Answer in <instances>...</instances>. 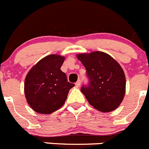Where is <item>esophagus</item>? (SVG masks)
Segmentation results:
<instances>
[{
  "label": "esophagus",
  "instance_id": "esophagus-1",
  "mask_svg": "<svg viewBox=\"0 0 149 149\" xmlns=\"http://www.w3.org/2000/svg\"><path fill=\"white\" fill-rule=\"evenodd\" d=\"M80 84H81V81H80V79H78V80L76 82V83H75V85H76V86L79 87V85H80Z\"/></svg>",
  "mask_w": 149,
  "mask_h": 149
}]
</instances>
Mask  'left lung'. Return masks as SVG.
Listing matches in <instances>:
<instances>
[{
  "instance_id": "left-lung-1",
  "label": "left lung",
  "mask_w": 149,
  "mask_h": 149,
  "mask_svg": "<svg viewBox=\"0 0 149 149\" xmlns=\"http://www.w3.org/2000/svg\"><path fill=\"white\" fill-rule=\"evenodd\" d=\"M77 58L86 70L87 85L81 91L91 105L103 112L117 109L125 93V76L120 64L101 51L79 54Z\"/></svg>"
}]
</instances>
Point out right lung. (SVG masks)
Returning <instances> with one entry per match:
<instances>
[{"label": "right lung", "mask_w": 149, "mask_h": 149, "mask_svg": "<svg viewBox=\"0 0 149 149\" xmlns=\"http://www.w3.org/2000/svg\"><path fill=\"white\" fill-rule=\"evenodd\" d=\"M64 57L49 55L38 61L25 78L24 93L31 108L48 114L61 107L74 84L67 81L60 69Z\"/></svg>", "instance_id": "right-lung-1"}]
</instances>
